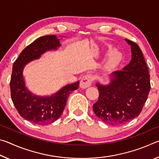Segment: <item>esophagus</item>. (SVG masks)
<instances>
[{"mask_svg":"<svg viewBox=\"0 0 159 159\" xmlns=\"http://www.w3.org/2000/svg\"><path fill=\"white\" fill-rule=\"evenodd\" d=\"M93 82V78L90 76V75H85L83 76L80 81V87L82 88H87L88 87H90L92 84Z\"/></svg>","mask_w":159,"mask_h":159,"instance_id":"34e87169","label":"esophagus"}]
</instances>
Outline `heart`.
<instances>
[{"label": "heart", "instance_id": "b5f03b06", "mask_svg": "<svg viewBox=\"0 0 159 159\" xmlns=\"http://www.w3.org/2000/svg\"><path fill=\"white\" fill-rule=\"evenodd\" d=\"M120 59H121V55L119 52H117V51H112L109 54L104 66L107 69H111L119 63Z\"/></svg>", "mask_w": 159, "mask_h": 159}]
</instances>
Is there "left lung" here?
<instances>
[{"label":"left lung","mask_w":159,"mask_h":159,"mask_svg":"<svg viewBox=\"0 0 159 159\" xmlns=\"http://www.w3.org/2000/svg\"><path fill=\"white\" fill-rule=\"evenodd\" d=\"M131 46L132 59L123 70L113 72L108 85L97 83L99 96L93 108L102 122L125 123L138 117L150 91V75L142 50L135 43Z\"/></svg>","instance_id":"8db88e82"}]
</instances>
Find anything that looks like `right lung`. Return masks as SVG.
Wrapping results in <instances>:
<instances>
[{
	"label": "right lung",
	"mask_w": 159,
	"mask_h": 159,
	"mask_svg": "<svg viewBox=\"0 0 159 159\" xmlns=\"http://www.w3.org/2000/svg\"><path fill=\"white\" fill-rule=\"evenodd\" d=\"M61 45L55 35L37 39L25 48L13 64L10 79V92L13 104L19 114L34 124L47 125L60 118L70 93L79 88V81L68 84L51 96L34 95L25 86L23 69L29 61L41 57L42 54L57 50Z\"/></svg>",
	"instance_id": "add662e5"
}]
</instances>
